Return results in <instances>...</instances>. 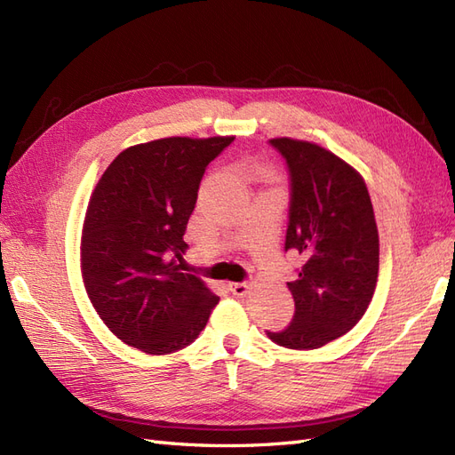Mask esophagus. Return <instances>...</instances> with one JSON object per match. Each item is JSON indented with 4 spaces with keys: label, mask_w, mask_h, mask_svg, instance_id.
I'll use <instances>...</instances> for the list:
<instances>
[{
    "label": "esophagus",
    "mask_w": 455,
    "mask_h": 455,
    "mask_svg": "<svg viewBox=\"0 0 455 455\" xmlns=\"http://www.w3.org/2000/svg\"><path fill=\"white\" fill-rule=\"evenodd\" d=\"M249 288H251L249 283H229V291L241 298L249 294Z\"/></svg>",
    "instance_id": "1"
}]
</instances>
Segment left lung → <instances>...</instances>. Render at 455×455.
<instances>
[{"label": "left lung", "mask_w": 455, "mask_h": 455, "mask_svg": "<svg viewBox=\"0 0 455 455\" xmlns=\"http://www.w3.org/2000/svg\"><path fill=\"white\" fill-rule=\"evenodd\" d=\"M291 172L284 251L299 254L288 284L294 319L267 338L288 349L326 346L361 321L376 291L379 237L363 176L321 146L271 139Z\"/></svg>", "instance_id": "left-lung-1"}]
</instances>
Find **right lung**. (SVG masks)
Wrapping results in <instances>:
<instances>
[{"mask_svg":"<svg viewBox=\"0 0 455 455\" xmlns=\"http://www.w3.org/2000/svg\"><path fill=\"white\" fill-rule=\"evenodd\" d=\"M235 136L136 144L96 184L81 233V275L104 324L127 346L167 355L206 326L218 296L182 273L184 233L206 164Z\"/></svg>","mask_w":455,"mask_h":455,"instance_id":"1","label":"right lung"}]
</instances>
